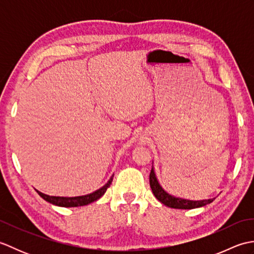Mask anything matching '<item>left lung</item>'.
Masks as SVG:
<instances>
[{
	"instance_id": "obj_1",
	"label": "left lung",
	"mask_w": 254,
	"mask_h": 254,
	"mask_svg": "<svg viewBox=\"0 0 254 254\" xmlns=\"http://www.w3.org/2000/svg\"><path fill=\"white\" fill-rule=\"evenodd\" d=\"M149 185H150V188H152V191L154 193L155 197L157 198L159 202L166 205V206L172 207V208H179V209L197 208V207H202L206 204L212 203L215 199V198H209V199H203V201H189V199L179 198V197H175L170 195V194L164 191V189L160 187V185L157 181V178L155 176L153 168L150 170V174H149Z\"/></svg>"
}]
</instances>
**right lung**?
Returning a JSON list of instances; mask_svg holds the SVG:
<instances>
[{
	"label": "right lung",
	"mask_w": 254,
	"mask_h": 254,
	"mask_svg": "<svg viewBox=\"0 0 254 254\" xmlns=\"http://www.w3.org/2000/svg\"><path fill=\"white\" fill-rule=\"evenodd\" d=\"M113 179V176L110 178V180L108 181L106 185L100 188L99 190H97L93 193L87 194V195H84V196H75V197H61V196H50V195H47V194L41 193L39 191H37V193L39 194V195L46 199L47 202H49L51 204H55L58 205V206H62V207H76V206H84V205H87L93 203L97 199L100 198L102 195H104L105 192L107 191V189L110 187L111 182Z\"/></svg>",
	"instance_id": "obj_1"
}]
</instances>
